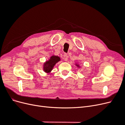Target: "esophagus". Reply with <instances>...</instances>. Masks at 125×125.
Masks as SVG:
<instances>
[{"instance_id": "obj_1", "label": "esophagus", "mask_w": 125, "mask_h": 125, "mask_svg": "<svg viewBox=\"0 0 125 125\" xmlns=\"http://www.w3.org/2000/svg\"><path fill=\"white\" fill-rule=\"evenodd\" d=\"M68 55L67 54H65L63 55V59L65 61L67 62V60H68Z\"/></svg>"}]
</instances>
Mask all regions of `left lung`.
Instances as JSON below:
<instances>
[{"label":"left lung","mask_w":125,"mask_h":125,"mask_svg":"<svg viewBox=\"0 0 125 125\" xmlns=\"http://www.w3.org/2000/svg\"><path fill=\"white\" fill-rule=\"evenodd\" d=\"M75 66H77V67H79V68H80V66H79V65H78V64L77 63H75Z\"/></svg>","instance_id":"left-lung-1"}]
</instances>
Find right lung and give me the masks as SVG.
<instances>
[{
  "label": "right lung",
  "mask_w": 125,
  "mask_h": 125,
  "mask_svg": "<svg viewBox=\"0 0 125 125\" xmlns=\"http://www.w3.org/2000/svg\"><path fill=\"white\" fill-rule=\"evenodd\" d=\"M60 58L58 56L52 55L43 64V70L46 73H50L56 64L59 62Z\"/></svg>",
  "instance_id": "1"
}]
</instances>
